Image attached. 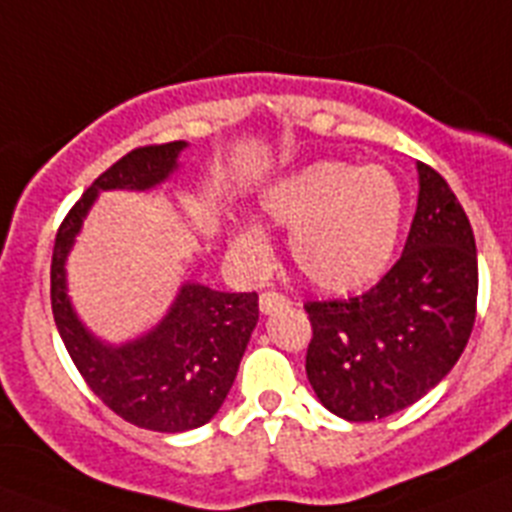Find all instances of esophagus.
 Returning a JSON list of instances; mask_svg holds the SVG:
<instances>
[{
    "instance_id": "34e87169",
    "label": "esophagus",
    "mask_w": 512,
    "mask_h": 512,
    "mask_svg": "<svg viewBox=\"0 0 512 512\" xmlns=\"http://www.w3.org/2000/svg\"><path fill=\"white\" fill-rule=\"evenodd\" d=\"M284 305H289V300L282 295V292H261L259 310L264 312V315H269V312L279 310V307H284Z\"/></svg>"
}]
</instances>
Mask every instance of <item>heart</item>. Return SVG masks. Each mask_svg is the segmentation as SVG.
Listing matches in <instances>:
<instances>
[{"label":"heart","instance_id":"heart-1","mask_svg":"<svg viewBox=\"0 0 512 512\" xmlns=\"http://www.w3.org/2000/svg\"><path fill=\"white\" fill-rule=\"evenodd\" d=\"M264 210L292 230L289 248L305 279L328 292H354L382 277L392 261L405 197L384 166L323 161L266 189ZM233 241L253 264L269 256L259 225H241Z\"/></svg>","mask_w":512,"mask_h":512}]
</instances>
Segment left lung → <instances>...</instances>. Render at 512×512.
<instances>
[{
    "mask_svg": "<svg viewBox=\"0 0 512 512\" xmlns=\"http://www.w3.org/2000/svg\"><path fill=\"white\" fill-rule=\"evenodd\" d=\"M418 210L400 259L364 295L305 302L307 379L330 413L366 423L433 390L472 336L477 246L446 179L420 164Z\"/></svg>",
    "mask_w": 512,
    "mask_h": 512,
    "instance_id": "left-lung-1",
    "label": "left lung"
}]
</instances>
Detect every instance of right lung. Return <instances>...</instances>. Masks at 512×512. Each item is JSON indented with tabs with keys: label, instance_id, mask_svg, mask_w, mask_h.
Here are the masks:
<instances>
[{
	"label": "right lung",
	"instance_id": "add662e5",
	"mask_svg": "<svg viewBox=\"0 0 512 512\" xmlns=\"http://www.w3.org/2000/svg\"><path fill=\"white\" fill-rule=\"evenodd\" d=\"M184 146V140H171L133 148L102 171L58 225L51 259L53 320L71 361L112 413L158 433L200 428L220 410L259 320V295L187 284L153 333L110 348L76 320L66 297L63 261L97 192L148 189L164 182Z\"/></svg>",
	"mask_w": 512,
	"mask_h": 512
}]
</instances>
